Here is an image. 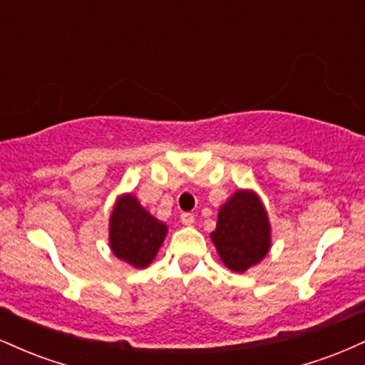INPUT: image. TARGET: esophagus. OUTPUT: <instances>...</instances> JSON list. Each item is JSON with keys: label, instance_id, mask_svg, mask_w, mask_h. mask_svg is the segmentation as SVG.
Returning a JSON list of instances; mask_svg holds the SVG:
<instances>
[{"label": "esophagus", "instance_id": "34e87169", "mask_svg": "<svg viewBox=\"0 0 365 365\" xmlns=\"http://www.w3.org/2000/svg\"><path fill=\"white\" fill-rule=\"evenodd\" d=\"M194 220H195V217H194V215H192V212H183V215L180 216V221H182V223L187 225V226L194 223Z\"/></svg>", "mask_w": 365, "mask_h": 365}]
</instances>
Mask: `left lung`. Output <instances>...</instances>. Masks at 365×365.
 I'll return each mask as SVG.
<instances>
[{
    "instance_id": "8db88e82",
    "label": "left lung",
    "mask_w": 365,
    "mask_h": 365,
    "mask_svg": "<svg viewBox=\"0 0 365 365\" xmlns=\"http://www.w3.org/2000/svg\"><path fill=\"white\" fill-rule=\"evenodd\" d=\"M212 244L226 267L244 273L261 262L271 247V226L259 197L250 190H238L217 215Z\"/></svg>"
}]
</instances>
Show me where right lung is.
<instances>
[{
  "label": "right lung",
  "instance_id": "right-lung-1",
  "mask_svg": "<svg viewBox=\"0 0 365 365\" xmlns=\"http://www.w3.org/2000/svg\"><path fill=\"white\" fill-rule=\"evenodd\" d=\"M165 223L149 215L132 194L120 197L110 217L113 254L135 267H145L156 257L165 240Z\"/></svg>",
  "mask_w": 365,
  "mask_h": 365
}]
</instances>
